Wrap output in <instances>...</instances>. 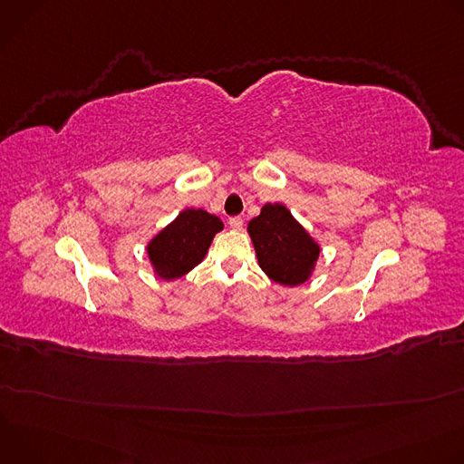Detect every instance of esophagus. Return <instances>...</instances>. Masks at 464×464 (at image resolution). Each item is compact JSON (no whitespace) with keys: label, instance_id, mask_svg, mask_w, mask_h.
I'll return each instance as SVG.
<instances>
[{"label":"esophagus","instance_id":"1","mask_svg":"<svg viewBox=\"0 0 464 464\" xmlns=\"http://www.w3.org/2000/svg\"><path fill=\"white\" fill-rule=\"evenodd\" d=\"M229 226H231L233 229H242L244 220H242L240 217H231V218H229Z\"/></svg>","mask_w":464,"mask_h":464}]
</instances>
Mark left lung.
<instances>
[{"instance_id": "1", "label": "left lung", "mask_w": 464, "mask_h": 464, "mask_svg": "<svg viewBox=\"0 0 464 464\" xmlns=\"http://www.w3.org/2000/svg\"><path fill=\"white\" fill-rule=\"evenodd\" d=\"M260 268L279 285L295 286L308 279L319 256L317 244L281 204H266L247 224Z\"/></svg>"}]
</instances>
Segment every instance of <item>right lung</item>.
I'll list each match as a JSON object with an SVG mask.
<instances>
[{
	"instance_id": "1",
	"label": "right lung",
	"mask_w": 464,
	"mask_h": 464,
	"mask_svg": "<svg viewBox=\"0 0 464 464\" xmlns=\"http://www.w3.org/2000/svg\"><path fill=\"white\" fill-rule=\"evenodd\" d=\"M222 226L218 217L209 215L204 209L181 211L147 247L156 274L170 281L198 266Z\"/></svg>"
}]
</instances>
